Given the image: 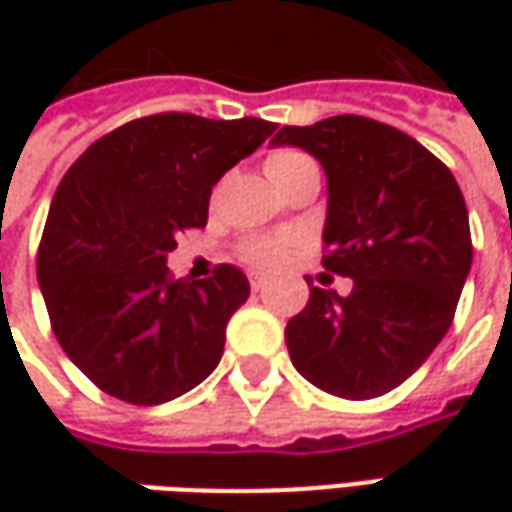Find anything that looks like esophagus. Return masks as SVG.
<instances>
[{
    "label": "esophagus",
    "instance_id": "esophagus-1",
    "mask_svg": "<svg viewBox=\"0 0 512 512\" xmlns=\"http://www.w3.org/2000/svg\"><path fill=\"white\" fill-rule=\"evenodd\" d=\"M265 285H267L265 273H256V270H253V273H250V287H253V290H262Z\"/></svg>",
    "mask_w": 512,
    "mask_h": 512
}]
</instances>
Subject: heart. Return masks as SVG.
Returning <instances> with one entry per match:
<instances>
[{
	"mask_svg": "<svg viewBox=\"0 0 512 512\" xmlns=\"http://www.w3.org/2000/svg\"><path fill=\"white\" fill-rule=\"evenodd\" d=\"M302 162H310V159H307L305 153H299V150H276V153L267 156V176L276 179V176H282V173L293 170L296 165H302ZM290 247H293L290 239H253V242H247L242 247V256H245L247 265L253 267H276L287 262Z\"/></svg>",
	"mask_w": 512,
	"mask_h": 512,
	"instance_id": "1",
	"label": "heart"
}]
</instances>
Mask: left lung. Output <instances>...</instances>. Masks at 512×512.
Listing matches in <instances>:
<instances>
[{
    "label": "left lung",
    "mask_w": 512,
    "mask_h": 512,
    "mask_svg": "<svg viewBox=\"0 0 512 512\" xmlns=\"http://www.w3.org/2000/svg\"><path fill=\"white\" fill-rule=\"evenodd\" d=\"M327 176L322 265L353 290L310 287L285 327L293 367L319 390L373 399L410 379L450 330L473 265L467 205L453 173L402 130L364 116L282 128Z\"/></svg>",
    "instance_id": "left-lung-1"
}]
</instances>
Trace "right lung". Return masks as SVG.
<instances>
[{
	"label": "right lung",
	"instance_id": "add662e5",
	"mask_svg": "<svg viewBox=\"0 0 512 512\" xmlns=\"http://www.w3.org/2000/svg\"><path fill=\"white\" fill-rule=\"evenodd\" d=\"M273 122L156 113L93 142L56 187L36 256L53 333L99 390L165 404L216 370L247 276L173 282L168 253L207 225L210 190L265 142Z\"/></svg>",
	"mask_w": 512,
	"mask_h": 512
}]
</instances>
